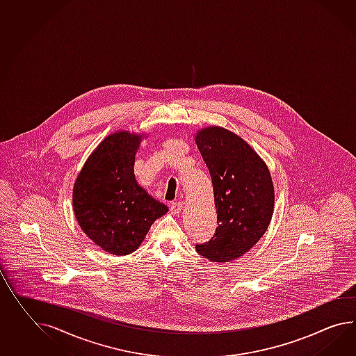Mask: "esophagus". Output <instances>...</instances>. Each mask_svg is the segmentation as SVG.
I'll use <instances>...</instances> for the list:
<instances>
[{
  "instance_id": "1",
  "label": "esophagus",
  "mask_w": 356,
  "mask_h": 356,
  "mask_svg": "<svg viewBox=\"0 0 356 356\" xmlns=\"http://www.w3.org/2000/svg\"><path fill=\"white\" fill-rule=\"evenodd\" d=\"M183 204L181 201H175V202H172L170 204V211L173 213V214H178L181 210H182Z\"/></svg>"
}]
</instances>
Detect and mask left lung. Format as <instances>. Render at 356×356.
I'll return each mask as SVG.
<instances>
[{
  "instance_id": "8db88e82",
  "label": "left lung",
  "mask_w": 356,
  "mask_h": 356,
  "mask_svg": "<svg viewBox=\"0 0 356 356\" xmlns=\"http://www.w3.org/2000/svg\"><path fill=\"white\" fill-rule=\"evenodd\" d=\"M195 140L209 169L218 223L214 236L197 244L196 252L211 262H229L267 231L274 213L271 174L254 149L227 129H201Z\"/></svg>"
}]
</instances>
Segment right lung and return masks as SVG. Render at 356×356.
<instances>
[{
	"label": "right lung",
	"mask_w": 356,
	"mask_h": 356,
	"mask_svg": "<svg viewBox=\"0 0 356 356\" xmlns=\"http://www.w3.org/2000/svg\"><path fill=\"white\" fill-rule=\"evenodd\" d=\"M142 139V134L130 131L104 138L73 186V211L80 227L111 254L137 250L152 223L169 210L136 181L134 163Z\"/></svg>",
	"instance_id": "1"
}]
</instances>
